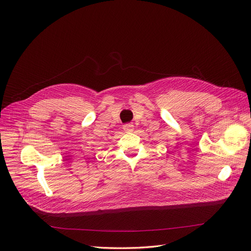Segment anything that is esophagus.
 <instances>
[{"label":"esophagus","mask_w":251,"mask_h":251,"mask_svg":"<svg viewBox=\"0 0 251 251\" xmlns=\"http://www.w3.org/2000/svg\"><path fill=\"white\" fill-rule=\"evenodd\" d=\"M124 131H125L126 133H130V132L134 131V125H132V124H126V125H125V126H124Z\"/></svg>","instance_id":"34e87169"}]
</instances>
